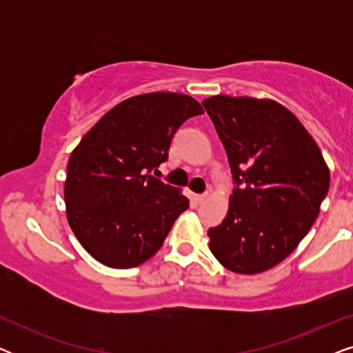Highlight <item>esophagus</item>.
Listing matches in <instances>:
<instances>
[{
  "label": "esophagus",
  "mask_w": 353,
  "mask_h": 353,
  "mask_svg": "<svg viewBox=\"0 0 353 353\" xmlns=\"http://www.w3.org/2000/svg\"><path fill=\"white\" fill-rule=\"evenodd\" d=\"M207 196H209V194H207V192H204V194H196L194 196V201L197 202V204H201V202H204L207 199Z\"/></svg>",
  "instance_id": "1"
}]
</instances>
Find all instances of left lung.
<instances>
[{
	"label": "left lung",
	"instance_id": "8db88e82",
	"mask_svg": "<svg viewBox=\"0 0 353 353\" xmlns=\"http://www.w3.org/2000/svg\"><path fill=\"white\" fill-rule=\"evenodd\" d=\"M202 105L234 181L228 214L209 230L210 250L231 272L262 273L310 231L330 190V170L315 139L276 101L219 94Z\"/></svg>",
	"mask_w": 353,
	"mask_h": 353
}]
</instances>
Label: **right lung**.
I'll list each match as a JSON object with an SVG mask.
<instances>
[{"label": "right lung", "mask_w": 353, "mask_h": 353, "mask_svg": "<svg viewBox=\"0 0 353 353\" xmlns=\"http://www.w3.org/2000/svg\"><path fill=\"white\" fill-rule=\"evenodd\" d=\"M201 114L191 96L139 94L81 138L67 163L64 199L72 231L98 262L133 268L161 249L190 201L152 172L183 122Z\"/></svg>", "instance_id": "obj_1"}]
</instances>
